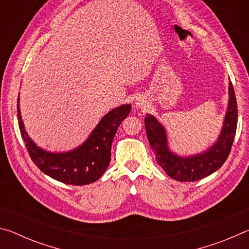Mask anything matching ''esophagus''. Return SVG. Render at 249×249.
<instances>
[{"label": "esophagus", "instance_id": "esophagus-1", "mask_svg": "<svg viewBox=\"0 0 249 249\" xmlns=\"http://www.w3.org/2000/svg\"><path fill=\"white\" fill-rule=\"evenodd\" d=\"M145 105H146V101L144 99L141 98V96L136 99V107H144Z\"/></svg>", "mask_w": 249, "mask_h": 249}]
</instances>
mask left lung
I'll use <instances>...</instances> for the list:
<instances>
[{
  "mask_svg": "<svg viewBox=\"0 0 249 249\" xmlns=\"http://www.w3.org/2000/svg\"><path fill=\"white\" fill-rule=\"evenodd\" d=\"M229 95V105L217 141L202 153L187 157L170 150L165 127L154 115L146 114V133L151 148L156 154V160L172 179L178 181L200 180L220 169L226 161L237 127V103L231 82H230Z\"/></svg>",
  "mask_w": 249,
  "mask_h": 249,
  "instance_id": "left-lung-1",
  "label": "left lung"
}]
</instances>
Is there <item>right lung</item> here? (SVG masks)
Returning <instances> with one entry per match:
<instances>
[{
    "label": "right lung",
    "instance_id": "obj_1",
    "mask_svg": "<svg viewBox=\"0 0 249 249\" xmlns=\"http://www.w3.org/2000/svg\"><path fill=\"white\" fill-rule=\"evenodd\" d=\"M130 108V104H123L111 109L101 119L82 145L66 153L47 151L32 141L25 130L20 115L19 95L18 119L20 135L34 163L54 180L71 185H84L95 182L107 169L111 161L113 138L120 124L129 114Z\"/></svg>",
    "mask_w": 249,
    "mask_h": 249
}]
</instances>
